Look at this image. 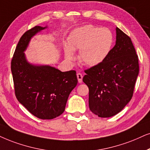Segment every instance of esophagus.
Returning a JSON list of instances; mask_svg holds the SVG:
<instances>
[{
  "label": "esophagus",
  "instance_id": "esophagus-1",
  "mask_svg": "<svg viewBox=\"0 0 150 150\" xmlns=\"http://www.w3.org/2000/svg\"><path fill=\"white\" fill-rule=\"evenodd\" d=\"M77 79H78V81L79 83H81L82 82V78H83V76L82 75H81V73H77Z\"/></svg>",
  "mask_w": 150,
  "mask_h": 150
}]
</instances>
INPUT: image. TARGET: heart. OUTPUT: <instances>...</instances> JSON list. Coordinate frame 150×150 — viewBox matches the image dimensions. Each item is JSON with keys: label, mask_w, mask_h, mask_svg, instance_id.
<instances>
[{"label": "heart", "mask_w": 150, "mask_h": 150, "mask_svg": "<svg viewBox=\"0 0 150 150\" xmlns=\"http://www.w3.org/2000/svg\"><path fill=\"white\" fill-rule=\"evenodd\" d=\"M114 36L107 28L89 24L76 28L69 37L68 45L64 46L66 58L75 59L73 51L79 50L81 63L88 66L100 65L108 57L113 48Z\"/></svg>", "instance_id": "b5f03b06"}]
</instances>
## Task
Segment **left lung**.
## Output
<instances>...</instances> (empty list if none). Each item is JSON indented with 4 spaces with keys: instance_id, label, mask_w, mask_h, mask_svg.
Wrapping results in <instances>:
<instances>
[{
    "instance_id": "left-lung-1",
    "label": "left lung",
    "mask_w": 150,
    "mask_h": 150,
    "mask_svg": "<svg viewBox=\"0 0 150 150\" xmlns=\"http://www.w3.org/2000/svg\"><path fill=\"white\" fill-rule=\"evenodd\" d=\"M115 30V45L108 57L85 70L83 77L89 89V109L100 117L113 116L127 105L139 73L138 55L130 37L118 28Z\"/></svg>"
}]
</instances>
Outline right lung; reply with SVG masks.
Instances as JSON below:
<instances>
[{"label": "right lung", "instance_id": "add662e5", "mask_svg": "<svg viewBox=\"0 0 150 150\" xmlns=\"http://www.w3.org/2000/svg\"><path fill=\"white\" fill-rule=\"evenodd\" d=\"M46 28L35 26L22 35L13 55L11 71L18 102L38 118L50 120L64 113L77 78L75 71L62 72L27 61L24 52L32 37Z\"/></svg>", "mask_w": 150, "mask_h": 150}]
</instances>
